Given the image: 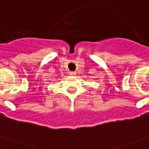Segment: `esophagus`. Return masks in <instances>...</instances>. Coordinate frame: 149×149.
<instances>
[{
    "mask_svg": "<svg viewBox=\"0 0 149 149\" xmlns=\"http://www.w3.org/2000/svg\"><path fill=\"white\" fill-rule=\"evenodd\" d=\"M69 74H70V75H74V74H76V72H74V71H70V72L69 73Z\"/></svg>",
    "mask_w": 149,
    "mask_h": 149,
    "instance_id": "1",
    "label": "esophagus"
}]
</instances>
